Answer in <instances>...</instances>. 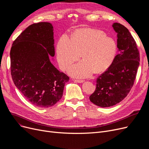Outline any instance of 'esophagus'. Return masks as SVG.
Returning <instances> with one entry per match:
<instances>
[{
	"mask_svg": "<svg viewBox=\"0 0 149 149\" xmlns=\"http://www.w3.org/2000/svg\"><path fill=\"white\" fill-rule=\"evenodd\" d=\"M74 81L75 82L80 83H83V82H84V80H74Z\"/></svg>",
	"mask_w": 149,
	"mask_h": 149,
	"instance_id": "34e87169",
	"label": "esophagus"
}]
</instances>
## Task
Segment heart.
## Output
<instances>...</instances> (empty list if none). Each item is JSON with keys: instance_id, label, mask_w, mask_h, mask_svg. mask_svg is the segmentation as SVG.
Returning a JSON list of instances; mask_svg holds the SVG:
<instances>
[{"instance_id": "obj_1", "label": "heart", "mask_w": 149, "mask_h": 149, "mask_svg": "<svg viewBox=\"0 0 149 149\" xmlns=\"http://www.w3.org/2000/svg\"><path fill=\"white\" fill-rule=\"evenodd\" d=\"M113 39L102 31L84 28L77 30L70 37L63 35L57 46L60 68L66 70L81 57L83 60L70 67L69 74L75 77H90L95 71L103 72L113 63L116 54Z\"/></svg>"}]
</instances>
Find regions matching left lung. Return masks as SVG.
I'll return each instance as SVG.
<instances>
[{
  "instance_id": "left-lung-1",
  "label": "left lung",
  "mask_w": 149,
  "mask_h": 149,
  "mask_svg": "<svg viewBox=\"0 0 149 149\" xmlns=\"http://www.w3.org/2000/svg\"><path fill=\"white\" fill-rule=\"evenodd\" d=\"M119 53L107 70L97 80L96 89L89 97L94 104L107 107L120 103L128 95L136 76L139 53L136 42L124 25L114 23Z\"/></svg>"
}]
</instances>
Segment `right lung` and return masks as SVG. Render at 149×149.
I'll list each match as a JSON object with an SVG mask.
<instances>
[{
  "instance_id": "obj_1",
  "label": "right lung",
  "mask_w": 149,
  "mask_h": 149,
  "mask_svg": "<svg viewBox=\"0 0 149 149\" xmlns=\"http://www.w3.org/2000/svg\"><path fill=\"white\" fill-rule=\"evenodd\" d=\"M53 30L49 22L33 23L13 42L10 51L14 84L29 103L39 107L57 103L69 80L49 60L55 55Z\"/></svg>"
}]
</instances>
